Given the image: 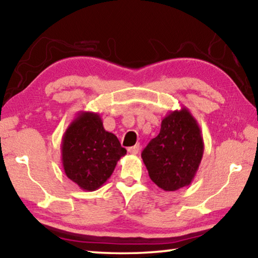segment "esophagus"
Masks as SVG:
<instances>
[{"instance_id":"esophagus-1","label":"esophagus","mask_w":258,"mask_h":258,"mask_svg":"<svg viewBox=\"0 0 258 258\" xmlns=\"http://www.w3.org/2000/svg\"><path fill=\"white\" fill-rule=\"evenodd\" d=\"M128 152L130 154H137L140 152V145H135V146H132V148H129Z\"/></svg>"}]
</instances>
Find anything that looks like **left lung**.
Instances as JSON below:
<instances>
[{"label": "left lung", "instance_id": "left-lung-1", "mask_svg": "<svg viewBox=\"0 0 258 258\" xmlns=\"http://www.w3.org/2000/svg\"><path fill=\"white\" fill-rule=\"evenodd\" d=\"M204 142L188 108L172 110L161 121L160 133L143 150L149 176L165 191L187 187L203 158Z\"/></svg>", "mask_w": 258, "mask_h": 258}]
</instances>
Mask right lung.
I'll use <instances>...</instances> for the list:
<instances>
[{"label":"right lung","instance_id":"right-lung-1","mask_svg":"<svg viewBox=\"0 0 258 258\" xmlns=\"http://www.w3.org/2000/svg\"><path fill=\"white\" fill-rule=\"evenodd\" d=\"M125 153L115 135L105 130L99 113H77L62 137L66 175L85 191L100 188Z\"/></svg>","mask_w":258,"mask_h":258}]
</instances>
